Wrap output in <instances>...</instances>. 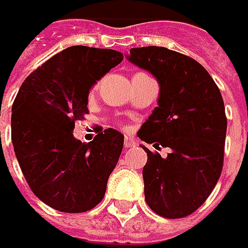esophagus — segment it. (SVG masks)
Returning <instances> with one entry per match:
<instances>
[{
  "label": "esophagus",
  "mask_w": 248,
  "mask_h": 248,
  "mask_svg": "<svg viewBox=\"0 0 248 248\" xmlns=\"http://www.w3.org/2000/svg\"><path fill=\"white\" fill-rule=\"evenodd\" d=\"M134 145H135L134 139L131 138V137H125V139H124V148L129 149V148H132Z\"/></svg>",
  "instance_id": "esophagus-1"
}]
</instances>
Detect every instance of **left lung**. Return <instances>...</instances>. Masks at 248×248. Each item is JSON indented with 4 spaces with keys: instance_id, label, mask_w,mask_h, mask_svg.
Returning <instances> with one entry per match:
<instances>
[{
    "instance_id": "1",
    "label": "left lung",
    "mask_w": 248,
    "mask_h": 248,
    "mask_svg": "<svg viewBox=\"0 0 248 248\" xmlns=\"http://www.w3.org/2000/svg\"><path fill=\"white\" fill-rule=\"evenodd\" d=\"M128 61L150 72L160 85L158 106L138 137L155 148H170L167 157L148 148L143 167L145 200L160 217L193 214L217 185L224 166L226 116L219 88L204 67L164 46L131 48Z\"/></svg>"
}]
</instances>
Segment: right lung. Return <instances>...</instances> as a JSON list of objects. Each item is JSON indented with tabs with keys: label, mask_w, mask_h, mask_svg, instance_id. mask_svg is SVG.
<instances>
[{
	"label": "right lung",
	"mask_w": 248,
	"mask_h": 248,
	"mask_svg": "<svg viewBox=\"0 0 248 248\" xmlns=\"http://www.w3.org/2000/svg\"><path fill=\"white\" fill-rule=\"evenodd\" d=\"M113 49L74 45L53 55L22 84L12 105V143L24 178L41 202L62 213L99 204L124 137L113 128L84 143L74 123L88 114L92 85L123 61Z\"/></svg>",
	"instance_id": "right-lung-1"
}]
</instances>
